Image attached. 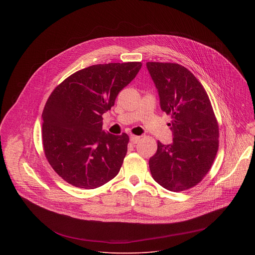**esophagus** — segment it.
Instances as JSON below:
<instances>
[{
    "instance_id": "obj_1",
    "label": "esophagus",
    "mask_w": 255,
    "mask_h": 255,
    "mask_svg": "<svg viewBox=\"0 0 255 255\" xmlns=\"http://www.w3.org/2000/svg\"><path fill=\"white\" fill-rule=\"evenodd\" d=\"M130 141H131V143L136 144V143H138L140 141V137L139 136H135V135H131L130 136Z\"/></svg>"
}]
</instances>
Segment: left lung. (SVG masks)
<instances>
[{"label":"left lung","mask_w":255,"mask_h":255,"mask_svg":"<svg viewBox=\"0 0 255 255\" xmlns=\"http://www.w3.org/2000/svg\"><path fill=\"white\" fill-rule=\"evenodd\" d=\"M163 112L171 115L172 142L157 141L149 159L152 177L164 189L181 192L198 185L210 170L219 146V128L209 97L185 66L147 62Z\"/></svg>","instance_id":"1"}]
</instances>
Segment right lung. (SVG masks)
<instances>
[{
  "mask_svg": "<svg viewBox=\"0 0 255 255\" xmlns=\"http://www.w3.org/2000/svg\"><path fill=\"white\" fill-rule=\"evenodd\" d=\"M141 62L96 64L64 80L42 113L45 156L68 184L96 189L114 178L127 153V134L102 130V115L136 77Z\"/></svg>",
  "mask_w": 255,
  "mask_h": 255,
  "instance_id": "add662e5",
  "label": "right lung"
}]
</instances>
